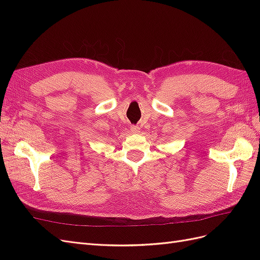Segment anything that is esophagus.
Wrapping results in <instances>:
<instances>
[{"instance_id":"1","label":"esophagus","mask_w":260,"mask_h":260,"mask_svg":"<svg viewBox=\"0 0 260 260\" xmlns=\"http://www.w3.org/2000/svg\"><path fill=\"white\" fill-rule=\"evenodd\" d=\"M139 130H140V128L137 127V125H132V127H131V131H132L133 133H138Z\"/></svg>"}]
</instances>
